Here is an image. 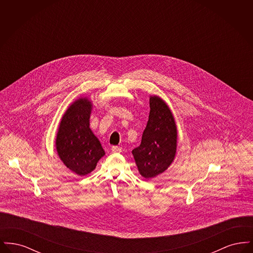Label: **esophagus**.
Returning a JSON list of instances; mask_svg holds the SVG:
<instances>
[{
    "label": "esophagus",
    "instance_id": "1",
    "mask_svg": "<svg viewBox=\"0 0 253 253\" xmlns=\"http://www.w3.org/2000/svg\"><path fill=\"white\" fill-rule=\"evenodd\" d=\"M111 150H112L113 153H121V148L118 147V146H113Z\"/></svg>",
    "mask_w": 253,
    "mask_h": 253
}]
</instances>
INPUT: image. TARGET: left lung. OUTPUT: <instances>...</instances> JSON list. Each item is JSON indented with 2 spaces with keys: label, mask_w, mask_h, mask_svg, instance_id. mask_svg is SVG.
I'll list each match as a JSON object with an SVG mask.
<instances>
[{
  "label": "left lung",
  "mask_w": 253,
  "mask_h": 253,
  "mask_svg": "<svg viewBox=\"0 0 253 253\" xmlns=\"http://www.w3.org/2000/svg\"><path fill=\"white\" fill-rule=\"evenodd\" d=\"M150 115L141 143L132 151L139 173L153 178L165 171L176 152L177 131L172 114L158 96L150 98Z\"/></svg>",
  "instance_id": "left-lung-1"
}]
</instances>
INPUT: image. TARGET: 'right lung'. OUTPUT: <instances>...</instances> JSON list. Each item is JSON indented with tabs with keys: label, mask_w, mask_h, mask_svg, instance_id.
Returning a JSON list of instances; mask_svg holds the SVG:
<instances>
[{
	"label": "right lung",
	"mask_w": 253,
	"mask_h": 253,
	"mask_svg": "<svg viewBox=\"0 0 253 253\" xmlns=\"http://www.w3.org/2000/svg\"><path fill=\"white\" fill-rule=\"evenodd\" d=\"M91 109V102L86 98L75 101L62 117L56 139L60 159L79 175L95 169L97 161L105 155L89 127Z\"/></svg>",
	"instance_id": "1"
}]
</instances>
